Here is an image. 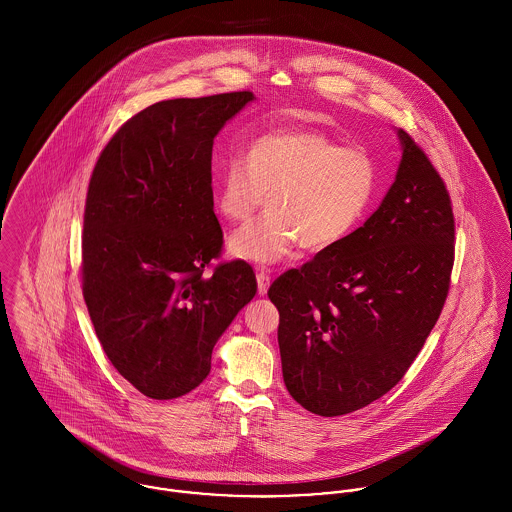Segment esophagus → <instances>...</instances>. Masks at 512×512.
Listing matches in <instances>:
<instances>
[{"label":"esophagus","instance_id":"esophagus-1","mask_svg":"<svg viewBox=\"0 0 512 512\" xmlns=\"http://www.w3.org/2000/svg\"><path fill=\"white\" fill-rule=\"evenodd\" d=\"M256 280H258V293H260V295H266L268 288H270V274L264 272V270H260V272L256 274Z\"/></svg>","mask_w":512,"mask_h":512}]
</instances>
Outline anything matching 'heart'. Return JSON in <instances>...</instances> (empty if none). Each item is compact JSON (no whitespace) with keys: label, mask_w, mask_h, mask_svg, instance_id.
<instances>
[{"label":"heart","mask_w":512,"mask_h":512,"mask_svg":"<svg viewBox=\"0 0 512 512\" xmlns=\"http://www.w3.org/2000/svg\"><path fill=\"white\" fill-rule=\"evenodd\" d=\"M378 169L363 147L341 146L325 132L282 128L256 136L242 157H228L215 205L228 222L250 219L268 195V213L230 234V256L276 264L301 242L325 250L343 242L370 211Z\"/></svg>","instance_id":"b5f03b06"}]
</instances>
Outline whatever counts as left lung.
<instances>
[{
	"instance_id": "obj_1",
	"label": "left lung",
	"mask_w": 512,
	"mask_h": 512,
	"mask_svg": "<svg viewBox=\"0 0 512 512\" xmlns=\"http://www.w3.org/2000/svg\"><path fill=\"white\" fill-rule=\"evenodd\" d=\"M380 207L343 242L284 272L268 290L280 311L288 392L317 416L361 410L394 388L438 321L455 252L451 199L404 130Z\"/></svg>"
}]
</instances>
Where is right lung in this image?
I'll use <instances>...</instances> for the list:
<instances>
[{
	"instance_id": "obj_1",
	"label": "right lung",
	"mask_w": 512,
	"mask_h": 512,
	"mask_svg": "<svg viewBox=\"0 0 512 512\" xmlns=\"http://www.w3.org/2000/svg\"><path fill=\"white\" fill-rule=\"evenodd\" d=\"M250 90L147 106L102 149L86 193L82 295L114 368L153 400L195 390L256 295L244 260L219 258L213 144Z\"/></svg>"
}]
</instances>
